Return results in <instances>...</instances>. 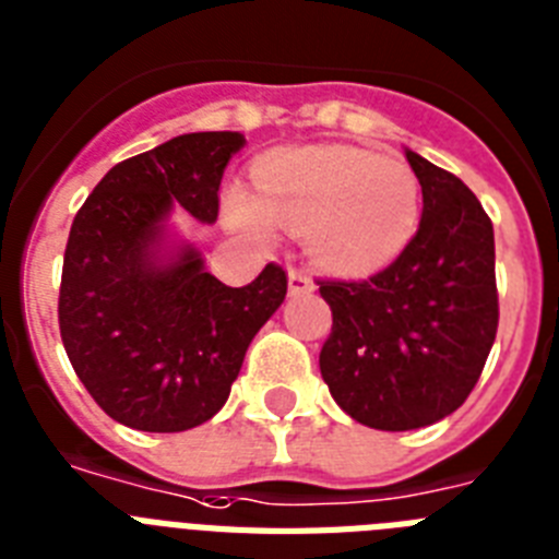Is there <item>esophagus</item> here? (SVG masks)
<instances>
[{"label":"esophagus","mask_w":559,"mask_h":559,"mask_svg":"<svg viewBox=\"0 0 559 559\" xmlns=\"http://www.w3.org/2000/svg\"><path fill=\"white\" fill-rule=\"evenodd\" d=\"M288 290L297 297V294H311L313 290V280L306 274V271L290 269L288 271Z\"/></svg>","instance_id":"34e87169"}]
</instances>
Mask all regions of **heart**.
I'll return each mask as SVG.
<instances>
[{
  "label": "heart",
  "mask_w": 559,
  "mask_h": 559,
  "mask_svg": "<svg viewBox=\"0 0 559 559\" xmlns=\"http://www.w3.org/2000/svg\"><path fill=\"white\" fill-rule=\"evenodd\" d=\"M257 192L225 191V216L242 237L269 246L280 225L306 230L322 271L371 276L412 246L423 188L405 159L357 145H299L262 156Z\"/></svg>",
  "instance_id": "b5f03b06"
}]
</instances>
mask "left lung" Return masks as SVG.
<instances>
[{"mask_svg": "<svg viewBox=\"0 0 559 559\" xmlns=\"http://www.w3.org/2000/svg\"><path fill=\"white\" fill-rule=\"evenodd\" d=\"M423 188L412 246L380 274L320 283L331 334L322 380L348 417L412 431L449 417L477 385L495 345V228L463 179L405 151Z\"/></svg>", "mask_w": 559, "mask_h": 559, "instance_id": "1", "label": "left lung"}]
</instances>
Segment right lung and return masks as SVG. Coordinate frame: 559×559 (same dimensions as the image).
Wrapping results in <instances>:
<instances>
[{"label":"right lung","instance_id":"right-lung-1","mask_svg":"<svg viewBox=\"0 0 559 559\" xmlns=\"http://www.w3.org/2000/svg\"><path fill=\"white\" fill-rule=\"evenodd\" d=\"M242 145L237 131L174 136L114 165L73 216L59 334L87 394L122 426L170 435L214 417L283 306L280 265L230 288L168 228L177 205L216 223L225 165Z\"/></svg>","mask_w":559,"mask_h":559}]
</instances>
